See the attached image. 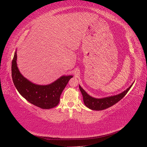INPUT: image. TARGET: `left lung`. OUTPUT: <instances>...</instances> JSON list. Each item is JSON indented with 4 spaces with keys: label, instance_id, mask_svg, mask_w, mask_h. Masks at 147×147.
<instances>
[{
    "label": "left lung",
    "instance_id": "1",
    "mask_svg": "<svg viewBox=\"0 0 147 147\" xmlns=\"http://www.w3.org/2000/svg\"><path fill=\"white\" fill-rule=\"evenodd\" d=\"M132 84L127 89V90L124 91L119 94L106 97L100 99H97L90 96V95L87 94L86 91H84L80 85L79 88L83 97L84 104L88 108L92 110H102L109 107H112L115 104H117L118 102L122 99L127 94V92L129 91V90H130V88L132 87Z\"/></svg>",
    "mask_w": 147,
    "mask_h": 147
}]
</instances>
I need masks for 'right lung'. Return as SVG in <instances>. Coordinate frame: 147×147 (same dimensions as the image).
I'll return each instance as SVG.
<instances>
[{"label": "right lung", "mask_w": 147, "mask_h": 147, "mask_svg": "<svg viewBox=\"0 0 147 147\" xmlns=\"http://www.w3.org/2000/svg\"><path fill=\"white\" fill-rule=\"evenodd\" d=\"M16 59V51L12 60L11 76L13 83L20 94L30 104L43 109H52L58 105L62 92L73 76H62L47 85L34 84L20 73Z\"/></svg>", "instance_id": "obj_1"}]
</instances>
